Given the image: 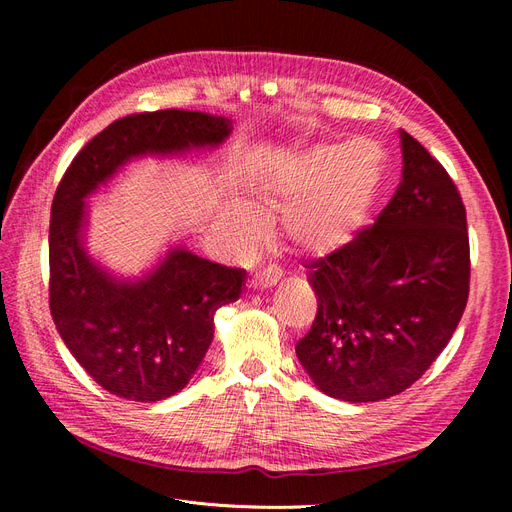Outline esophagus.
<instances>
[{
    "mask_svg": "<svg viewBox=\"0 0 512 512\" xmlns=\"http://www.w3.org/2000/svg\"><path fill=\"white\" fill-rule=\"evenodd\" d=\"M277 280H280V277H277V273H271V271L258 273V275H254L252 280H250V288H254V290H262V288H273V286L277 284Z\"/></svg>",
    "mask_w": 512,
    "mask_h": 512,
    "instance_id": "esophagus-1",
    "label": "esophagus"
}]
</instances>
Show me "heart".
Masks as SVG:
<instances>
[{
  "mask_svg": "<svg viewBox=\"0 0 512 512\" xmlns=\"http://www.w3.org/2000/svg\"><path fill=\"white\" fill-rule=\"evenodd\" d=\"M386 170V153L359 138L348 145H316L290 162L267 170L256 190L289 200L284 211L286 235L301 250L327 256L352 241L367 226ZM222 230L241 250L265 232V218L245 198H230L220 215Z\"/></svg>",
  "mask_w": 512,
  "mask_h": 512,
  "instance_id": "b5f03b06",
  "label": "heart"
}]
</instances>
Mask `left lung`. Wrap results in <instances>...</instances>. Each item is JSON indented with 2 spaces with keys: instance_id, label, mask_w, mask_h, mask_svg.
I'll use <instances>...</instances> for the list:
<instances>
[{
  "instance_id": "left-lung-1",
  "label": "left lung",
  "mask_w": 512,
  "mask_h": 512,
  "mask_svg": "<svg viewBox=\"0 0 512 512\" xmlns=\"http://www.w3.org/2000/svg\"><path fill=\"white\" fill-rule=\"evenodd\" d=\"M404 170L376 224L307 269L318 297L297 356L318 389L399 395L451 342L470 292L466 207L444 166L399 130Z\"/></svg>"
}]
</instances>
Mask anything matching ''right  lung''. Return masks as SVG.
Masks as SVG:
<instances>
[{
  "instance_id": "add662e5",
  "label": "right lung",
  "mask_w": 512,
  "mask_h": 512,
  "mask_svg": "<svg viewBox=\"0 0 512 512\" xmlns=\"http://www.w3.org/2000/svg\"><path fill=\"white\" fill-rule=\"evenodd\" d=\"M232 121L200 111L128 115L76 153L51 207V316L79 365L130 401L179 393L213 342V316L235 303L245 271L173 245L147 273L117 277L89 256L87 198L132 160L185 156L222 145Z\"/></svg>"
}]
</instances>
